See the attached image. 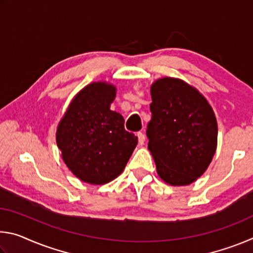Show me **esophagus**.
Returning <instances> with one entry per match:
<instances>
[{"instance_id": "esophagus-1", "label": "esophagus", "mask_w": 253, "mask_h": 253, "mask_svg": "<svg viewBox=\"0 0 253 253\" xmlns=\"http://www.w3.org/2000/svg\"><path fill=\"white\" fill-rule=\"evenodd\" d=\"M137 137H138V143L139 145H143L144 142H145V135L143 134V132H137Z\"/></svg>"}]
</instances>
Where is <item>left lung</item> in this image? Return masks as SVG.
I'll return each instance as SVG.
<instances>
[{
  "label": "left lung",
  "instance_id": "obj_1",
  "mask_svg": "<svg viewBox=\"0 0 253 253\" xmlns=\"http://www.w3.org/2000/svg\"><path fill=\"white\" fill-rule=\"evenodd\" d=\"M151 95L146 135L157 173L170 185H188L207 170L215 153V116L207 99L179 79L155 81Z\"/></svg>",
  "mask_w": 253,
  "mask_h": 253
}]
</instances>
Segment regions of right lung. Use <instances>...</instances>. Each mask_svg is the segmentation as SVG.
<instances>
[{"label":"right lung","mask_w":253,"mask_h":253,"mask_svg":"<svg viewBox=\"0 0 253 253\" xmlns=\"http://www.w3.org/2000/svg\"><path fill=\"white\" fill-rule=\"evenodd\" d=\"M116 88L92 83L71 101L59 123L57 144L72 173L81 181L105 184L125 169L138 139L125 129L119 113L110 110Z\"/></svg>","instance_id":"add662e5"}]
</instances>
